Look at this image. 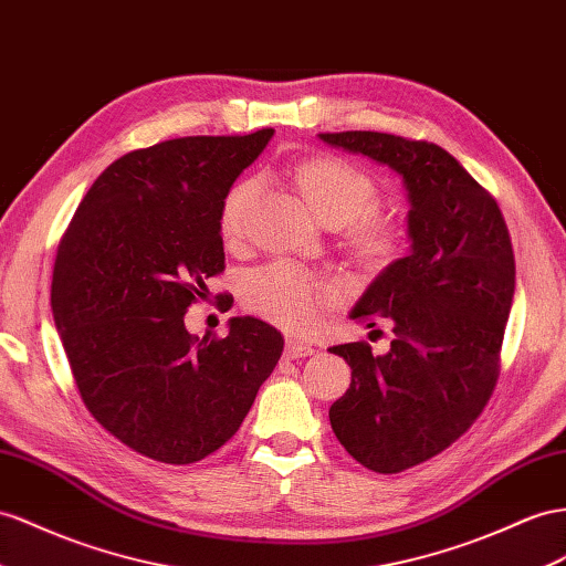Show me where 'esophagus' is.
Returning <instances> with one entry per match:
<instances>
[{
  "label": "esophagus",
  "mask_w": 566,
  "mask_h": 566,
  "mask_svg": "<svg viewBox=\"0 0 566 566\" xmlns=\"http://www.w3.org/2000/svg\"><path fill=\"white\" fill-rule=\"evenodd\" d=\"M284 354H286L289 358H306V356L315 354V346H313L311 342L289 337L286 344H284Z\"/></svg>",
  "instance_id": "1"
}]
</instances>
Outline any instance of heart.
<instances>
[{
  "label": "heart",
  "mask_w": 566,
  "mask_h": 566,
  "mask_svg": "<svg viewBox=\"0 0 566 566\" xmlns=\"http://www.w3.org/2000/svg\"><path fill=\"white\" fill-rule=\"evenodd\" d=\"M294 181L321 222L342 227L344 245L358 265L382 270L403 249V227L378 206V184L366 169L337 155H313L294 167ZM258 193L255 179H241L229 188L220 208L224 241L243 237L245 220ZM335 301V289L317 274L294 263H270L245 274L243 303L265 321L289 329H308Z\"/></svg>",
  "instance_id": "heart-1"
}]
</instances>
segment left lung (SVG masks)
I'll return each mask as SVG.
<instances>
[{
    "label": "left lung",
    "mask_w": 566,
    "mask_h": 566,
    "mask_svg": "<svg viewBox=\"0 0 566 566\" xmlns=\"http://www.w3.org/2000/svg\"><path fill=\"white\" fill-rule=\"evenodd\" d=\"M401 174L411 253L389 265L352 311L392 321V349L329 346L352 385L329 407L337 440L375 473L418 467L457 442L483 413L500 378L514 298V251L497 200L444 148L378 132L321 134Z\"/></svg>",
    "instance_id": "8db88e82"
}]
</instances>
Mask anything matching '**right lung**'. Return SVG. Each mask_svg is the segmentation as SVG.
<instances>
[{
	"label": "right lung",
	"mask_w": 566,
	"mask_h": 566,
	"mask_svg": "<svg viewBox=\"0 0 566 566\" xmlns=\"http://www.w3.org/2000/svg\"><path fill=\"white\" fill-rule=\"evenodd\" d=\"M274 128L138 148L99 174L56 245L52 313L85 409L134 452L193 463L231 440L284 339L258 317L227 337L184 325L224 272L220 208Z\"/></svg>",
	"instance_id": "1"
}]
</instances>
